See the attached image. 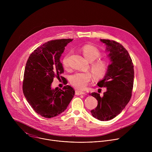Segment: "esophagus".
Wrapping results in <instances>:
<instances>
[{"label": "esophagus", "instance_id": "esophagus-1", "mask_svg": "<svg viewBox=\"0 0 152 152\" xmlns=\"http://www.w3.org/2000/svg\"><path fill=\"white\" fill-rule=\"evenodd\" d=\"M75 94H76V95L79 96V95H82V94H85L86 93L83 92V91H78V90H76Z\"/></svg>", "mask_w": 152, "mask_h": 152}]
</instances>
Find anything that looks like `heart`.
<instances>
[{
  "label": "heart",
  "mask_w": 152,
  "mask_h": 152,
  "mask_svg": "<svg viewBox=\"0 0 152 152\" xmlns=\"http://www.w3.org/2000/svg\"><path fill=\"white\" fill-rule=\"evenodd\" d=\"M82 52L84 57L91 62L90 69L96 79L103 77L107 73L109 63L106 59H98L100 56V51L95 46L86 45L82 47ZM69 55L65 56L62 59V65L64 67L69 66ZM92 78L91 74L88 72H76L70 77L71 84L78 90H82L86 87Z\"/></svg>",
  "instance_id": "heart-1"
}]
</instances>
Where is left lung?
<instances>
[{
    "instance_id": "obj_1",
    "label": "left lung",
    "mask_w": 152,
    "mask_h": 152,
    "mask_svg": "<svg viewBox=\"0 0 152 152\" xmlns=\"http://www.w3.org/2000/svg\"><path fill=\"white\" fill-rule=\"evenodd\" d=\"M109 52L111 64L104 78L97 83L99 87H106L100 94H90L98 101L92 115L100 120L108 121L118 115L131 100L134 85V70L132 59L127 50L120 43L110 39H100Z\"/></svg>"
}]
</instances>
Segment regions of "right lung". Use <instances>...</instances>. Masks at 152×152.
<instances>
[{
	"label": "right lung",
	"instance_id": "right-lung-1",
	"mask_svg": "<svg viewBox=\"0 0 152 152\" xmlns=\"http://www.w3.org/2000/svg\"><path fill=\"white\" fill-rule=\"evenodd\" d=\"M72 41H48L30 55L26 64L23 92L33 110L43 117L49 118L63 113L75 95L74 89L69 85L64 86L63 90L51 87L53 78L60 79L64 72L60 58L65 47ZM64 83L67 84V80Z\"/></svg>",
	"mask_w": 152,
	"mask_h": 152
}]
</instances>
